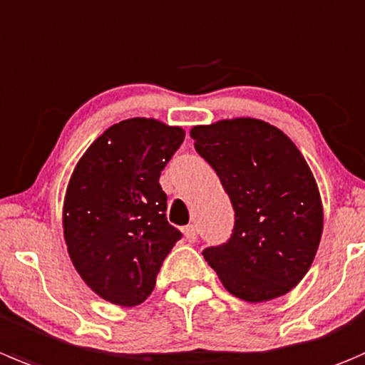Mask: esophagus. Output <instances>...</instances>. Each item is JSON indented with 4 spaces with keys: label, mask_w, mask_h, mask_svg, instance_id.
Returning <instances> with one entry per match:
<instances>
[{
    "label": "esophagus",
    "mask_w": 365,
    "mask_h": 365,
    "mask_svg": "<svg viewBox=\"0 0 365 365\" xmlns=\"http://www.w3.org/2000/svg\"><path fill=\"white\" fill-rule=\"evenodd\" d=\"M183 233H185V239L189 240V242H196L197 239V228L194 225H189L183 228Z\"/></svg>",
    "instance_id": "esophagus-1"
}]
</instances>
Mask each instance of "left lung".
<instances>
[{
	"mask_svg": "<svg viewBox=\"0 0 365 365\" xmlns=\"http://www.w3.org/2000/svg\"><path fill=\"white\" fill-rule=\"evenodd\" d=\"M235 210L232 237L203 250L235 298L284 296L312 265L323 233V205L309 164L277 126L237 118L190 130Z\"/></svg>",
	"mask_w": 365,
	"mask_h": 365,
	"instance_id": "left-lung-1",
	"label": "left lung"
}]
</instances>
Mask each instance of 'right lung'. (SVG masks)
I'll return each mask as SVG.
<instances>
[{
  "label": "right lung",
  "mask_w": 365,
  "mask_h": 365,
  "mask_svg": "<svg viewBox=\"0 0 365 365\" xmlns=\"http://www.w3.org/2000/svg\"><path fill=\"white\" fill-rule=\"evenodd\" d=\"M185 139L180 126L133 118L98 137L74 168L63 239L81 280L100 298L140 305L182 232L165 217L158 178Z\"/></svg>",
  "instance_id": "right-lung-1"
}]
</instances>
